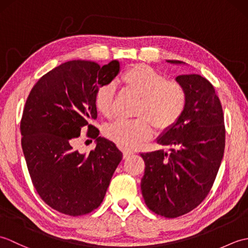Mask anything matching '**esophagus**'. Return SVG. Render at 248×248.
I'll return each mask as SVG.
<instances>
[{
    "label": "esophagus",
    "instance_id": "esophagus-1",
    "mask_svg": "<svg viewBox=\"0 0 248 248\" xmlns=\"http://www.w3.org/2000/svg\"><path fill=\"white\" fill-rule=\"evenodd\" d=\"M133 155V152L132 151H129V150H124L123 151V156H124V159H128L129 156H131Z\"/></svg>",
    "mask_w": 248,
    "mask_h": 248
}]
</instances>
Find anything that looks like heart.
Here are the masks:
<instances>
[{
  "mask_svg": "<svg viewBox=\"0 0 248 248\" xmlns=\"http://www.w3.org/2000/svg\"><path fill=\"white\" fill-rule=\"evenodd\" d=\"M121 82L140 97L134 120H117L105 130L108 138L125 149L140 146L152 136V127L165 132L175 125L186 107V93L180 83L167 80L163 73L150 66L138 64L125 71ZM115 88L113 84L100 86L94 96V105L100 114H113Z\"/></svg>",
  "mask_w": 248,
  "mask_h": 248,
  "instance_id": "heart-1",
  "label": "heart"
}]
</instances>
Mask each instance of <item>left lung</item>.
Wrapping results in <instances>:
<instances>
[{"mask_svg":"<svg viewBox=\"0 0 248 248\" xmlns=\"http://www.w3.org/2000/svg\"><path fill=\"white\" fill-rule=\"evenodd\" d=\"M176 81L186 89V109L157 139L165 149L140 155L146 166L140 183L145 202L167 218L191 212L207 197L223 159L226 134L222 104L212 84L199 75L178 76Z\"/></svg>","mask_w":248,"mask_h":248,"instance_id":"8db88e82","label":"left lung"}]
</instances>
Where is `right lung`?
<instances>
[{
    "mask_svg": "<svg viewBox=\"0 0 248 248\" xmlns=\"http://www.w3.org/2000/svg\"><path fill=\"white\" fill-rule=\"evenodd\" d=\"M119 62L100 67L70 61L41 77L29 94L21 118V145L30 176L44 202L62 214L81 217L101 202L123 159L112 141L89 124L97 118L94 96L119 72ZM96 139V148L76 149L80 132Z\"/></svg>",
    "mask_w": 248,
    "mask_h": 248,
    "instance_id": "right-lung-1",
    "label": "right lung"
}]
</instances>
